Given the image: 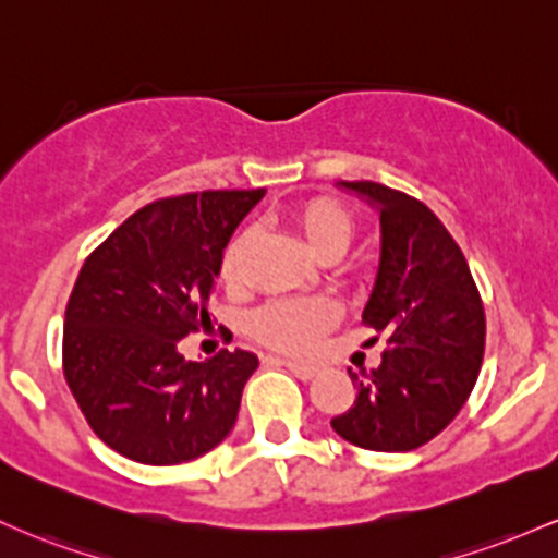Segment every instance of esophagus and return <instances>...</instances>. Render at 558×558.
Masks as SVG:
<instances>
[{
	"label": "esophagus",
	"mask_w": 558,
	"mask_h": 558,
	"mask_svg": "<svg viewBox=\"0 0 558 558\" xmlns=\"http://www.w3.org/2000/svg\"><path fill=\"white\" fill-rule=\"evenodd\" d=\"M281 366H287L290 368L292 374H295V377H300V379H313L318 374V368L316 366H311V363H300V361H290V359H277Z\"/></svg>",
	"instance_id": "esophagus-1"
}]
</instances>
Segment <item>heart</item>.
<instances>
[{
    "label": "heart",
    "instance_id": "heart-1",
    "mask_svg": "<svg viewBox=\"0 0 558 558\" xmlns=\"http://www.w3.org/2000/svg\"><path fill=\"white\" fill-rule=\"evenodd\" d=\"M295 223L318 258L337 260L355 240V218L335 199H308L295 210ZM253 229L231 236L221 255V279L240 287L245 279V258L253 245ZM337 305L329 298H277L250 316V335L263 345L284 353H308L337 322Z\"/></svg>",
    "mask_w": 558,
    "mask_h": 558
}]
</instances>
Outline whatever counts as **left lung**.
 Returning <instances> with one entry per match:
<instances>
[{
  "instance_id": "8db88e82",
  "label": "left lung",
  "mask_w": 558,
  "mask_h": 558,
  "mask_svg": "<svg viewBox=\"0 0 558 558\" xmlns=\"http://www.w3.org/2000/svg\"><path fill=\"white\" fill-rule=\"evenodd\" d=\"M379 208L381 260L363 324L385 337L331 427L366 450H414L453 422L485 355V305L459 242L422 199L377 181H342Z\"/></svg>"
}]
</instances>
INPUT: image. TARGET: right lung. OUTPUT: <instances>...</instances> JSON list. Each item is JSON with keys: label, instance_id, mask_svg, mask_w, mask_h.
<instances>
[{"label": "right lung", "instance_id": "right-lung-1", "mask_svg": "<svg viewBox=\"0 0 558 558\" xmlns=\"http://www.w3.org/2000/svg\"><path fill=\"white\" fill-rule=\"evenodd\" d=\"M263 190L162 197L129 216L81 266L62 327V374L94 435L131 461L181 464L234 427L247 350L184 361L210 324L223 247Z\"/></svg>", "mask_w": 558, "mask_h": 558}]
</instances>
